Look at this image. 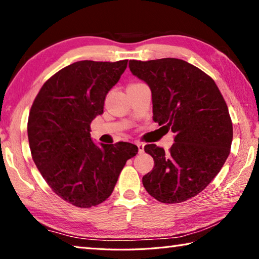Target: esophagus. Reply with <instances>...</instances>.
<instances>
[{
	"mask_svg": "<svg viewBox=\"0 0 259 259\" xmlns=\"http://www.w3.org/2000/svg\"><path fill=\"white\" fill-rule=\"evenodd\" d=\"M136 145H137V147H138V153H139V154H142V153L144 152V144L137 143Z\"/></svg>",
	"mask_w": 259,
	"mask_h": 259,
	"instance_id": "34e87169",
	"label": "esophagus"
}]
</instances>
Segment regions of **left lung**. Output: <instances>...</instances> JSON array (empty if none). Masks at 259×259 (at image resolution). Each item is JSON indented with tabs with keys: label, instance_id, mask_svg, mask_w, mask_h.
Returning <instances> with one entry per match:
<instances>
[{
	"label": "left lung",
	"instance_id": "obj_1",
	"mask_svg": "<svg viewBox=\"0 0 259 259\" xmlns=\"http://www.w3.org/2000/svg\"><path fill=\"white\" fill-rule=\"evenodd\" d=\"M129 68L150 87L153 120L175 134L169 152L144 147L154 168L143 185L160 202H184L209 185L230 154L229 108L212 78L185 60H130Z\"/></svg>",
	"mask_w": 259,
	"mask_h": 259
}]
</instances>
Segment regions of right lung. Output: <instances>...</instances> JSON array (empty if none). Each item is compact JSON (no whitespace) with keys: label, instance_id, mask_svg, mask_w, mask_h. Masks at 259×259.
<instances>
[{"label":"right lung","instance_id":"right-lung-1","mask_svg":"<svg viewBox=\"0 0 259 259\" xmlns=\"http://www.w3.org/2000/svg\"><path fill=\"white\" fill-rule=\"evenodd\" d=\"M128 60H81L51 76L28 116L33 160L52 191L75 207H95L112 194L126 160L138 147L130 143H94L90 123L104 113L105 98L119 82Z\"/></svg>","mask_w":259,"mask_h":259}]
</instances>
